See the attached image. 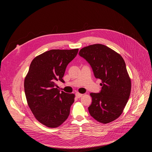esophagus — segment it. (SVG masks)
<instances>
[{"label":"esophagus","instance_id":"34e87169","mask_svg":"<svg viewBox=\"0 0 152 152\" xmlns=\"http://www.w3.org/2000/svg\"><path fill=\"white\" fill-rule=\"evenodd\" d=\"M82 96H83L82 94H80V93H76V96L77 98H80Z\"/></svg>","mask_w":152,"mask_h":152}]
</instances>
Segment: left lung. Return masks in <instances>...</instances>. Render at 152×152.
Returning <instances> with one entry per match:
<instances>
[{
	"label": "left lung",
	"instance_id": "obj_1",
	"mask_svg": "<svg viewBox=\"0 0 152 152\" xmlns=\"http://www.w3.org/2000/svg\"><path fill=\"white\" fill-rule=\"evenodd\" d=\"M79 55L90 64L95 77L102 80L100 91L90 93L92 103L88 111L91 116L104 124L116 120L122 114L131 90V81L123 58L100 44L85 47Z\"/></svg>",
	"mask_w": 152,
	"mask_h": 152
}]
</instances>
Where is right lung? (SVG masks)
Masks as SVG:
<instances>
[{
  "instance_id": "add662e5",
  "label": "right lung",
  "mask_w": 152,
  "mask_h": 152,
  "mask_svg": "<svg viewBox=\"0 0 152 152\" xmlns=\"http://www.w3.org/2000/svg\"><path fill=\"white\" fill-rule=\"evenodd\" d=\"M79 49L47 51L32 61L25 79V92L30 109L36 119L49 127H57L67 120L75 94L58 89L67 65Z\"/></svg>"
}]
</instances>
